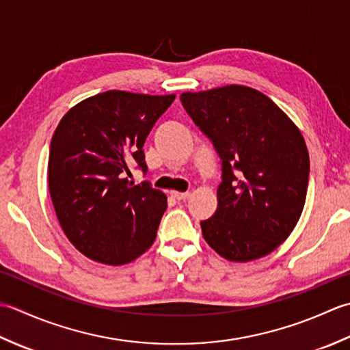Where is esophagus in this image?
<instances>
[{
  "mask_svg": "<svg viewBox=\"0 0 350 350\" xmlns=\"http://www.w3.org/2000/svg\"><path fill=\"white\" fill-rule=\"evenodd\" d=\"M172 196L176 199V201H187V199L190 198V193L189 191H172Z\"/></svg>",
  "mask_w": 350,
  "mask_h": 350,
  "instance_id": "34e87169",
  "label": "esophagus"
}]
</instances>
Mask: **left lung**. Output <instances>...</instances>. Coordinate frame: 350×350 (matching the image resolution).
<instances>
[{
  "mask_svg": "<svg viewBox=\"0 0 350 350\" xmlns=\"http://www.w3.org/2000/svg\"><path fill=\"white\" fill-rule=\"evenodd\" d=\"M180 99L222 160L217 210L201 222L205 241L228 261L275 251L295 230L308 189L310 155L299 128L246 85L185 92Z\"/></svg>",
  "mask_w": 350,
  "mask_h": 350,
  "instance_id": "obj_1",
  "label": "left lung"
}]
</instances>
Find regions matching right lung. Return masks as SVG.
<instances>
[{"instance_id":"1","label":"right lung","mask_w":350,"mask_h":350,"mask_svg":"<svg viewBox=\"0 0 350 350\" xmlns=\"http://www.w3.org/2000/svg\"><path fill=\"white\" fill-rule=\"evenodd\" d=\"M174 99L109 90L78 103L57 125L49 195L62 230L88 258L126 265L154 243L167 198L128 176L131 163L146 172L145 140Z\"/></svg>"}]
</instances>
